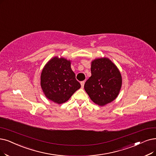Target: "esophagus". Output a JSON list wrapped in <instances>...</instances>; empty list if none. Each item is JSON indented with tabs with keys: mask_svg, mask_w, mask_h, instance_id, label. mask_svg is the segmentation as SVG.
<instances>
[{
	"mask_svg": "<svg viewBox=\"0 0 156 156\" xmlns=\"http://www.w3.org/2000/svg\"><path fill=\"white\" fill-rule=\"evenodd\" d=\"M84 83H85V81L84 80H83V81H81L80 82V85H81V88H84Z\"/></svg>",
	"mask_w": 156,
	"mask_h": 156,
	"instance_id": "34e87169",
	"label": "esophagus"
}]
</instances>
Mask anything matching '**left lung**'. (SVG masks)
Segmentation results:
<instances>
[{"label": "left lung", "instance_id": "obj_1", "mask_svg": "<svg viewBox=\"0 0 156 156\" xmlns=\"http://www.w3.org/2000/svg\"><path fill=\"white\" fill-rule=\"evenodd\" d=\"M91 72L84 87L91 101L101 106L114 101L122 86L117 67L109 59L100 58L92 61Z\"/></svg>", "mask_w": 156, "mask_h": 156}]
</instances>
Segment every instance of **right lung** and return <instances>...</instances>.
I'll return each mask as SVG.
<instances>
[{
  "instance_id": "1",
  "label": "right lung",
  "mask_w": 156,
  "mask_h": 156,
  "mask_svg": "<svg viewBox=\"0 0 156 156\" xmlns=\"http://www.w3.org/2000/svg\"><path fill=\"white\" fill-rule=\"evenodd\" d=\"M41 86L45 96L53 102H66L80 84L70 66V61L54 58L45 66L41 74Z\"/></svg>"
}]
</instances>
